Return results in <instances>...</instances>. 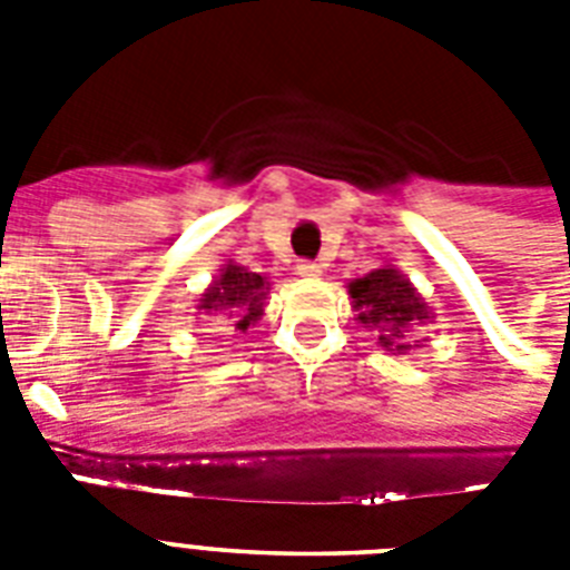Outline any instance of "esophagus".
Masks as SVG:
<instances>
[{
    "label": "esophagus",
    "mask_w": 570,
    "mask_h": 570,
    "mask_svg": "<svg viewBox=\"0 0 570 570\" xmlns=\"http://www.w3.org/2000/svg\"><path fill=\"white\" fill-rule=\"evenodd\" d=\"M295 269H298V275L301 277H318L322 275V263H315V261H298V266H295Z\"/></svg>",
    "instance_id": "obj_1"
}]
</instances>
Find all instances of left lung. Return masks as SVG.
<instances>
[{
	"mask_svg": "<svg viewBox=\"0 0 570 570\" xmlns=\"http://www.w3.org/2000/svg\"><path fill=\"white\" fill-rule=\"evenodd\" d=\"M347 293L353 298V309L358 313V324H365L385 351L403 353L420 347L409 338V327L432 322V309L425 307V301L411 286L409 277L400 275L394 266L356 277L347 286Z\"/></svg>",
	"mask_w": 570,
	"mask_h": 570,
	"instance_id": "obj_1",
	"label": "left lung"
}]
</instances>
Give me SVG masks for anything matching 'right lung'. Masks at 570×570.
<instances>
[{"label":"right lung","mask_w":570,"mask_h":570,"mask_svg":"<svg viewBox=\"0 0 570 570\" xmlns=\"http://www.w3.org/2000/svg\"><path fill=\"white\" fill-rule=\"evenodd\" d=\"M266 293H269V281L266 277L228 261L219 269V275L214 277V284L203 293L196 309H203L205 315L228 318L234 330L246 333L263 315Z\"/></svg>","instance_id":"add662e5"}]
</instances>
